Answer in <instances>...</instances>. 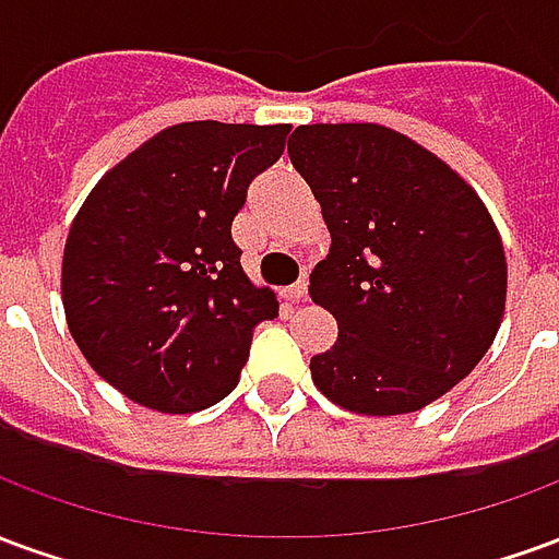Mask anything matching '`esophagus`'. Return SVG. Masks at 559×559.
I'll return each instance as SVG.
<instances>
[{
  "mask_svg": "<svg viewBox=\"0 0 559 559\" xmlns=\"http://www.w3.org/2000/svg\"><path fill=\"white\" fill-rule=\"evenodd\" d=\"M284 296H287L290 302H302L305 296H308V281H296V284H290V287L284 290Z\"/></svg>",
  "mask_w": 559,
  "mask_h": 559,
  "instance_id": "obj_1",
  "label": "esophagus"
}]
</instances>
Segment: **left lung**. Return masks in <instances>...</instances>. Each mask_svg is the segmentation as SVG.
I'll list each match as a JSON object with an SVG mask.
<instances>
[{
    "mask_svg": "<svg viewBox=\"0 0 559 559\" xmlns=\"http://www.w3.org/2000/svg\"><path fill=\"white\" fill-rule=\"evenodd\" d=\"M290 160L332 248L311 299L338 320L314 386L362 416L428 407L479 365L506 311V254L479 194L445 160L374 122L299 126Z\"/></svg>",
    "mask_w": 559,
    "mask_h": 559,
    "instance_id": "obj_1",
    "label": "left lung"
}]
</instances>
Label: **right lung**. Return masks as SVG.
<instances>
[{
  "mask_svg": "<svg viewBox=\"0 0 559 559\" xmlns=\"http://www.w3.org/2000/svg\"><path fill=\"white\" fill-rule=\"evenodd\" d=\"M290 126L182 122L102 176L68 230L62 305L86 362L140 407L227 399L278 299L239 263L230 224Z\"/></svg>",
  "mask_w": 559,
  "mask_h": 559,
  "instance_id": "1",
  "label": "right lung"
}]
</instances>
